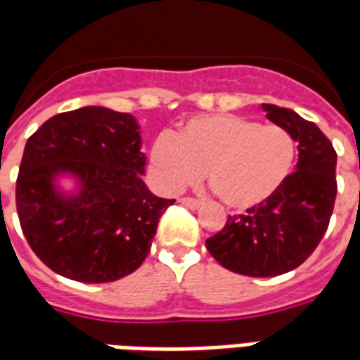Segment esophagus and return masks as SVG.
Returning <instances> with one entry per match:
<instances>
[{
	"instance_id": "esophagus-1",
	"label": "esophagus",
	"mask_w": 360,
	"mask_h": 360,
	"mask_svg": "<svg viewBox=\"0 0 360 360\" xmlns=\"http://www.w3.org/2000/svg\"><path fill=\"white\" fill-rule=\"evenodd\" d=\"M180 203L186 207H190V209H199V207H201V201L193 198H182L180 199Z\"/></svg>"
}]
</instances>
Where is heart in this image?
<instances>
[{"label":"heart","instance_id":"heart-1","mask_svg":"<svg viewBox=\"0 0 360 360\" xmlns=\"http://www.w3.org/2000/svg\"><path fill=\"white\" fill-rule=\"evenodd\" d=\"M295 140L282 126H261L236 115H205L188 120L172 138L159 136L149 151L155 180L180 191L207 180L230 209L245 211L264 203L290 178Z\"/></svg>","mask_w":360,"mask_h":360}]
</instances>
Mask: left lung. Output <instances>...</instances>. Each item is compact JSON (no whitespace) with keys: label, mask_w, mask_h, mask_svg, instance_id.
I'll list each match as a JSON object with an SVG mask.
<instances>
[{"label":"left lung","mask_w":360,"mask_h":360,"mask_svg":"<svg viewBox=\"0 0 360 360\" xmlns=\"http://www.w3.org/2000/svg\"><path fill=\"white\" fill-rule=\"evenodd\" d=\"M263 111L299 143L295 172L272 198L228 217L219 234L205 241L224 269L255 278L278 276L305 263L326 232L338 191V155L319 126L278 105L263 103Z\"/></svg>","instance_id":"8db88e82"}]
</instances>
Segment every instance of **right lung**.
Returning a JSON list of instances; mask_svg holds the SVG:
<instances>
[{
    "label": "right lung",
    "mask_w": 360,
    "mask_h": 360,
    "mask_svg": "<svg viewBox=\"0 0 360 360\" xmlns=\"http://www.w3.org/2000/svg\"><path fill=\"white\" fill-rule=\"evenodd\" d=\"M146 161L130 112L90 105L46 120L26 141L17 178L20 228L41 263L86 284L132 274L174 203L148 190Z\"/></svg>",
    "instance_id": "add662e5"
}]
</instances>
